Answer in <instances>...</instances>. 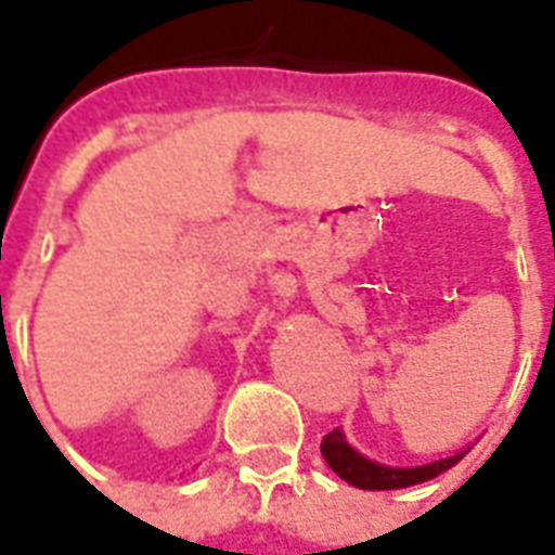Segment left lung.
<instances>
[{
    "instance_id": "1",
    "label": "left lung",
    "mask_w": 555,
    "mask_h": 555,
    "mask_svg": "<svg viewBox=\"0 0 555 555\" xmlns=\"http://www.w3.org/2000/svg\"><path fill=\"white\" fill-rule=\"evenodd\" d=\"M466 452H469V446L461 449V452L449 454V457H440V461H430V464L422 466H386L357 452L338 428L330 430L324 442H321V454H324L330 469L338 478H345L348 485L362 490H398L410 488V485H422V481H430L446 469H452Z\"/></svg>"
}]
</instances>
